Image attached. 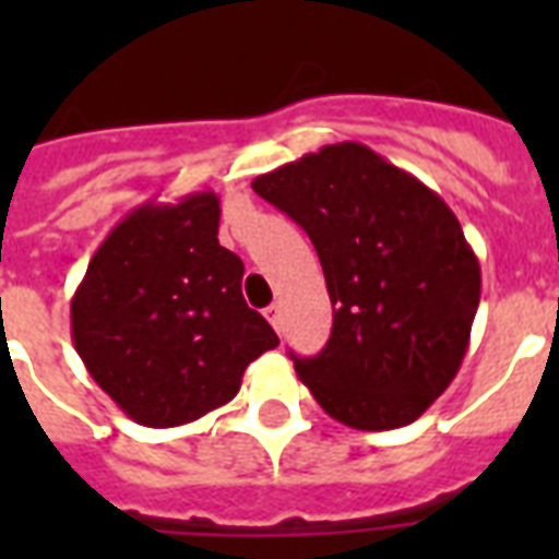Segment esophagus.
<instances>
[{
  "label": "esophagus",
  "mask_w": 559,
  "mask_h": 559,
  "mask_svg": "<svg viewBox=\"0 0 559 559\" xmlns=\"http://www.w3.org/2000/svg\"><path fill=\"white\" fill-rule=\"evenodd\" d=\"M263 316H266V322L275 328V331L281 333V307L278 305H270L266 310H263Z\"/></svg>",
  "instance_id": "34e87169"
}]
</instances>
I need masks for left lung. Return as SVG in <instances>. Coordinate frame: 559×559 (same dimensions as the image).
Here are the masks:
<instances>
[{"label":"left lung","mask_w":559,"mask_h":559,"mask_svg":"<svg viewBox=\"0 0 559 559\" xmlns=\"http://www.w3.org/2000/svg\"><path fill=\"white\" fill-rule=\"evenodd\" d=\"M313 240L333 305L298 380L345 426L382 432L424 415L455 380L481 298L459 217L420 179L359 142L328 144L252 182Z\"/></svg>","instance_id":"left-lung-1"}]
</instances>
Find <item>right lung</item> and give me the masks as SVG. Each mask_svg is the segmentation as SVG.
<instances>
[{
  "label": "right lung",
  "instance_id": "add662e5",
  "mask_svg": "<svg viewBox=\"0 0 559 559\" xmlns=\"http://www.w3.org/2000/svg\"><path fill=\"white\" fill-rule=\"evenodd\" d=\"M214 191L130 211L72 296V342L135 424L168 429L226 406L246 366L278 345L243 301V261L217 240Z\"/></svg>",
  "mask_w": 559,
  "mask_h": 559
}]
</instances>
